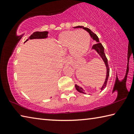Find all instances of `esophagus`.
<instances>
[{
	"mask_svg": "<svg viewBox=\"0 0 134 134\" xmlns=\"http://www.w3.org/2000/svg\"><path fill=\"white\" fill-rule=\"evenodd\" d=\"M70 62H71V60H70V59L68 57L65 58V59L64 60V63L65 64L69 65L70 64Z\"/></svg>",
	"mask_w": 134,
	"mask_h": 134,
	"instance_id": "1",
	"label": "esophagus"
}]
</instances>
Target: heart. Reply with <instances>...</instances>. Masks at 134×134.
Here are the masks:
<instances>
[{
	"instance_id": "obj_1",
	"label": "heart",
	"mask_w": 134,
	"mask_h": 134,
	"mask_svg": "<svg viewBox=\"0 0 134 134\" xmlns=\"http://www.w3.org/2000/svg\"><path fill=\"white\" fill-rule=\"evenodd\" d=\"M90 43V35L83 29L63 31L57 40L58 46L63 49L69 48L70 54L74 57H81L85 55Z\"/></svg>"
}]
</instances>
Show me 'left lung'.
Instances as JSON below:
<instances>
[{"label": "left lung", "instance_id": "1", "mask_svg": "<svg viewBox=\"0 0 134 134\" xmlns=\"http://www.w3.org/2000/svg\"><path fill=\"white\" fill-rule=\"evenodd\" d=\"M74 28H80L84 29L85 30H86V31H87L89 33V34L90 35V37H91V38H92L93 40L96 42V44L93 45L92 49H93V50H94L97 54H99V56L103 60V62L105 64L106 68V79H105V82H104L103 86H102V87L100 89L101 90H103L106 87V84H107V81H108V78H109V65H108V59H107V58H106V57L105 55V51H104V47H103V45H102L101 43H100L98 37H97L96 34H95L94 32H93L91 30H90V29H89L88 28H86V27H84L83 26H77L74 27ZM75 87H76V90H77L79 92L81 93L86 94L85 92H84L85 90H84V89H83L82 87H80V86L77 85H75Z\"/></svg>", "mask_w": 134, "mask_h": 134}]
</instances>
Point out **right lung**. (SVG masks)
Returning a JSON list of instances; mask_svg holds the SVG:
<instances>
[{"label":"right lung","mask_w":134,"mask_h":134,"mask_svg":"<svg viewBox=\"0 0 134 134\" xmlns=\"http://www.w3.org/2000/svg\"><path fill=\"white\" fill-rule=\"evenodd\" d=\"M48 31H43V32H35L32 34L30 37L27 39L25 42H26L27 41L29 40H33V39H45L48 37ZM24 42V43H25Z\"/></svg>","instance_id":"1"}]
</instances>
